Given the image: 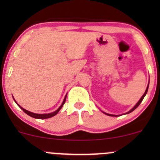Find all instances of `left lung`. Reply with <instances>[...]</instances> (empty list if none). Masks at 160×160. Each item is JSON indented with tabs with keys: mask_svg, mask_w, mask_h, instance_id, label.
<instances>
[{
	"mask_svg": "<svg viewBox=\"0 0 160 160\" xmlns=\"http://www.w3.org/2000/svg\"><path fill=\"white\" fill-rule=\"evenodd\" d=\"M148 86H149V83H148V87H147L146 90H145V92L144 93V95H142V97H141V98H140V100H139L138 102V103H137L136 104H135V107H134L133 108H132V109L130 110L129 111L127 112V113H131V112H132V111H134V110H135V109H136V108H137L138 107V106H139V104H140L141 103V102H142V100H143V99H144V96H145V95H146V94H147V92H148ZM103 113H105V114L108 115V116H114V117H117V115H112V114H109V113H104V112H103Z\"/></svg>",
	"mask_w": 160,
	"mask_h": 160,
	"instance_id": "1",
	"label": "left lung"
}]
</instances>
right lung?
Masks as SVG:
<instances>
[{
    "instance_id": "right-lung-1",
    "label": "right lung",
    "mask_w": 160,
    "mask_h": 160,
    "mask_svg": "<svg viewBox=\"0 0 160 160\" xmlns=\"http://www.w3.org/2000/svg\"><path fill=\"white\" fill-rule=\"evenodd\" d=\"M66 97H67V95H65V98H64V101H63V102H62V105L60 106V107L58 108L56 111L52 112V113H44V114H39V113H32V112H30V111H27V110L24 109L23 108H22L21 106L19 105V104L16 103V102L15 101V99H14V98H13V99H14V101H15V102H16V103L19 106V108H21V109L22 110V111L25 112V113H26V114H28V116H30V117H33V118H36V119H47V118H50V117H54L55 115H56L57 113H58V111H59L60 110H61V108H62V106H63L64 104H65V100H66Z\"/></svg>"
}]
</instances>
